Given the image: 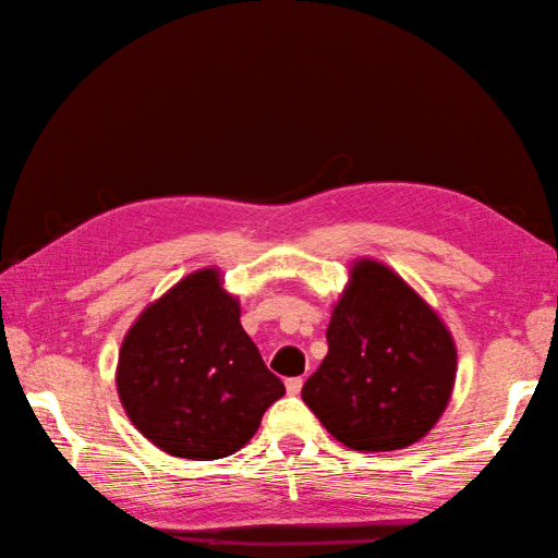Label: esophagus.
Listing matches in <instances>:
<instances>
[{"label":"esophagus","mask_w":558,"mask_h":558,"mask_svg":"<svg viewBox=\"0 0 558 558\" xmlns=\"http://www.w3.org/2000/svg\"><path fill=\"white\" fill-rule=\"evenodd\" d=\"M302 386H304V378L302 376H292V378H288V381H286V388H288L290 396H298L300 390H302Z\"/></svg>","instance_id":"obj_1"}]
</instances>
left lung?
Instances as JSON below:
<instances>
[{"instance_id": "obj_1", "label": "left lung", "mask_w": 558, "mask_h": 558, "mask_svg": "<svg viewBox=\"0 0 558 558\" xmlns=\"http://www.w3.org/2000/svg\"><path fill=\"white\" fill-rule=\"evenodd\" d=\"M326 340L302 400L340 444L398 450L441 417L456 378L453 338L393 270L376 260L352 268Z\"/></svg>"}]
</instances>
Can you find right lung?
Wrapping results in <instances>:
<instances>
[{"mask_svg": "<svg viewBox=\"0 0 558 558\" xmlns=\"http://www.w3.org/2000/svg\"><path fill=\"white\" fill-rule=\"evenodd\" d=\"M117 390L136 429L165 453L218 460L240 450L286 386L240 324L216 270H198L129 330Z\"/></svg>", "mask_w": 558, "mask_h": 558, "instance_id": "add662e5", "label": "right lung"}]
</instances>
